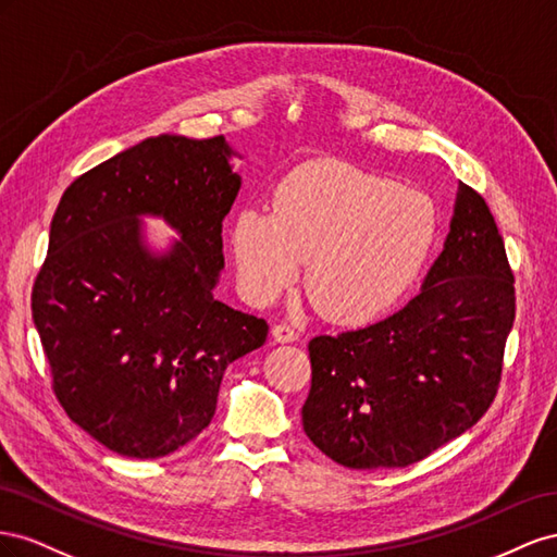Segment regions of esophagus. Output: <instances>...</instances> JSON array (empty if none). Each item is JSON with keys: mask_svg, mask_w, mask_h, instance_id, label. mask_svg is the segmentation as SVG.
Masks as SVG:
<instances>
[{"mask_svg": "<svg viewBox=\"0 0 557 557\" xmlns=\"http://www.w3.org/2000/svg\"><path fill=\"white\" fill-rule=\"evenodd\" d=\"M273 338L277 343H294V341H298V331L292 324L282 322V324L273 326Z\"/></svg>", "mask_w": 557, "mask_h": 557, "instance_id": "34e87169", "label": "esophagus"}]
</instances>
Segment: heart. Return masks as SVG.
Returning a JSON list of instances; mask_svg holds the SVG:
<instances>
[{"label": "heart", "instance_id": "1", "mask_svg": "<svg viewBox=\"0 0 557 557\" xmlns=\"http://www.w3.org/2000/svg\"><path fill=\"white\" fill-rule=\"evenodd\" d=\"M438 208L422 190L324 161L280 182L273 212L245 208L233 253L245 296L270 304L308 261V294L331 320L367 324L404 300L432 257Z\"/></svg>", "mask_w": 557, "mask_h": 557}]
</instances>
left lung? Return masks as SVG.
Returning <instances> with one entry per match:
<instances>
[{
	"instance_id": "obj_1",
	"label": "left lung",
	"mask_w": 557,
	"mask_h": 557,
	"mask_svg": "<svg viewBox=\"0 0 557 557\" xmlns=\"http://www.w3.org/2000/svg\"><path fill=\"white\" fill-rule=\"evenodd\" d=\"M513 282L487 202L459 184L422 292L371 326L310 341L308 438L347 469H396L465 434L499 389Z\"/></svg>"
}]
</instances>
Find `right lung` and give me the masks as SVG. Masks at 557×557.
Instances as JSON below:
<instances>
[{"mask_svg":"<svg viewBox=\"0 0 557 557\" xmlns=\"http://www.w3.org/2000/svg\"><path fill=\"white\" fill-rule=\"evenodd\" d=\"M216 135H161L76 177L51 221L32 320L53 392L72 422L125 457L156 459L214 418L228 363L265 343L268 322L212 289L221 221L240 190ZM163 215L183 240L163 258L138 216Z\"/></svg>","mask_w":557,"mask_h":557,"instance_id":"obj_1","label":"right lung"}]
</instances>
